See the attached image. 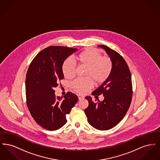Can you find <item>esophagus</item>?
<instances>
[{
    "mask_svg": "<svg viewBox=\"0 0 160 160\" xmlns=\"http://www.w3.org/2000/svg\"><path fill=\"white\" fill-rule=\"evenodd\" d=\"M78 99H79V100H80V99H83V98L84 96L82 95H78Z\"/></svg>",
    "mask_w": 160,
    "mask_h": 160,
    "instance_id": "34e87169",
    "label": "esophagus"
}]
</instances>
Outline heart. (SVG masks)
Here are the masks:
<instances>
[{"instance_id":"obj_1","label":"heart","mask_w":160,"mask_h":160,"mask_svg":"<svg viewBox=\"0 0 160 160\" xmlns=\"http://www.w3.org/2000/svg\"><path fill=\"white\" fill-rule=\"evenodd\" d=\"M75 61L80 66L87 67L86 78H77L71 83V87L80 93H85L93 87V82L97 84L104 83L110 76L113 62L108 56H102L99 52L92 49L86 48L75 57ZM63 76L71 79L76 76V68L74 61L67 59L62 66Z\"/></svg>"}]
</instances>
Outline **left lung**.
<instances>
[{
	"label": "left lung",
	"instance_id": "8db88e82",
	"mask_svg": "<svg viewBox=\"0 0 160 160\" xmlns=\"http://www.w3.org/2000/svg\"><path fill=\"white\" fill-rule=\"evenodd\" d=\"M98 47L112 59L113 69L106 81L92 93L93 95L102 94L104 100L94 102L91 97H86L89 106L84 112L93 128L108 130L122 120L129 108L132 95L131 76L127 63L119 54L107 46Z\"/></svg>",
	"mask_w": 160,
	"mask_h": 160
}]
</instances>
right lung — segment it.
Wrapping results in <instances>:
<instances>
[{"mask_svg": "<svg viewBox=\"0 0 160 160\" xmlns=\"http://www.w3.org/2000/svg\"><path fill=\"white\" fill-rule=\"evenodd\" d=\"M62 46H50L42 50L32 61L25 82L27 106L38 124L50 131L59 129L67 123L66 114L78 101L68 92L63 97H56L54 88L63 78V62L77 51Z\"/></svg>", "mask_w": 160, "mask_h": 160, "instance_id": "add662e5", "label": "right lung"}]
</instances>
